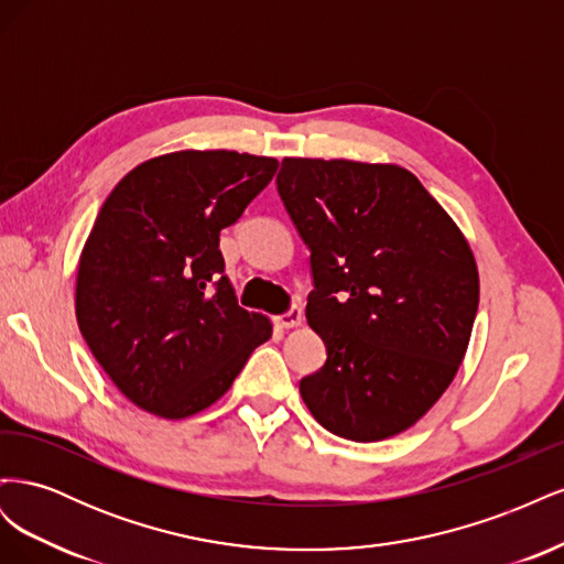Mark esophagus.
<instances>
[{
    "mask_svg": "<svg viewBox=\"0 0 564 564\" xmlns=\"http://www.w3.org/2000/svg\"><path fill=\"white\" fill-rule=\"evenodd\" d=\"M275 322H278V327H282V329H294V327H299V324L303 322L301 308H292L289 313L275 317Z\"/></svg>",
    "mask_w": 564,
    "mask_h": 564,
    "instance_id": "esophagus-1",
    "label": "esophagus"
}]
</instances>
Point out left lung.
Here are the masks:
<instances>
[{"mask_svg":"<svg viewBox=\"0 0 564 564\" xmlns=\"http://www.w3.org/2000/svg\"><path fill=\"white\" fill-rule=\"evenodd\" d=\"M278 191L311 249L305 317L327 346L305 406L355 442L412 429L468 350L480 275L466 235L398 164L284 158Z\"/></svg>","mask_w":564,"mask_h":564,"instance_id":"left-lung-1","label":"left lung"}]
</instances>
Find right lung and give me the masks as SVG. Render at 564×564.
Masks as SVG:
<instances>
[{
	"label": "right lung",
	"instance_id": "add662e5",
	"mask_svg": "<svg viewBox=\"0 0 564 564\" xmlns=\"http://www.w3.org/2000/svg\"><path fill=\"white\" fill-rule=\"evenodd\" d=\"M275 158L178 150L133 166L115 185L84 242L75 315L119 392L178 421L230 390L272 336L237 305L218 235L278 172Z\"/></svg>",
	"mask_w": 564,
	"mask_h": 564
}]
</instances>
